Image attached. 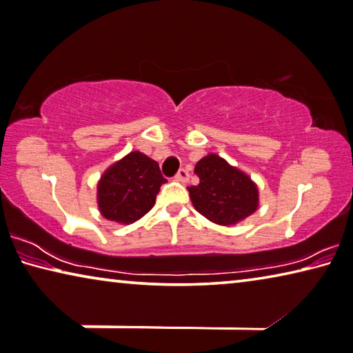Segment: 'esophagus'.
<instances>
[{
	"label": "esophagus",
	"instance_id": "obj_1",
	"mask_svg": "<svg viewBox=\"0 0 353 353\" xmlns=\"http://www.w3.org/2000/svg\"><path fill=\"white\" fill-rule=\"evenodd\" d=\"M175 180L186 183L189 180V172L186 169H180V170H178L176 175H175Z\"/></svg>",
	"mask_w": 353,
	"mask_h": 353
}]
</instances>
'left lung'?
<instances>
[{
    "label": "left lung",
    "instance_id": "left-lung-1",
    "mask_svg": "<svg viewBox=\"0 0 353 353\" xmlns=\"http://www.w3.org/2000/svg\"><path fill=\"white\" fill-rule=\"evenodd\" d=\"M200 181L189 195L195 210L221 225H230L257 210L259 192L251 178L216 154H208L195 165Z\"/></svg>",
    "mask_w": 353,
    "mask_h": 353
}]
</instances>
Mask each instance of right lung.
I'll return each instance as SVG.
<instances>
[{"instance_id": "add662e5", "label": "right lung", "mask_w": 353, "mask_h": 353, "mask_svg": "<svg viewBox=\"0 0 353 353\" xmlns=\"http://www.w3.org/2000/svg\"><path fill=\"white\" fill-rule=\"evenodd\" d=\"M159 164L148 156L132 151L102 175L97 186V203L108 221H137L153 208L162 183Z\"/></svg>"}]
</instances>
